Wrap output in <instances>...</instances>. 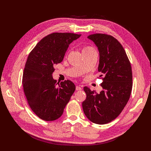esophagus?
I'll use <instances>...</instances> for the list:
<instances>
[{"label":"esophagus","mask_w":151,"mask_h":151,"mask_svg":"<svg viewBox=\"0 0 151 151\" xmlns=\"http://www.w3.org/2000/svg\"><path fill=\"white\" fill-rule=\"evenodd\" d=\"M76 91H80V90H82V88L81 87V86H77L76 87Z\"/></svg>","instance_id":"34e87169"}]
</instances>
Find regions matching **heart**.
Segmentation results:
<instances>
[{"mask_svg": "<svg viewBox=\"0 0 151 151\" xmlns=\"http://www.w3.org/2000/svg\"><path fill=\"white\" fill-rule=\"evenodd\" d=\"M92 51H96L94 47L91 46H86L82 49V54L90 52H92Z\"/></svg>", "mask_w": 151, "mask_h": 151, "instance_id": "b5f03b06", "label": "heart"}]
</instances>
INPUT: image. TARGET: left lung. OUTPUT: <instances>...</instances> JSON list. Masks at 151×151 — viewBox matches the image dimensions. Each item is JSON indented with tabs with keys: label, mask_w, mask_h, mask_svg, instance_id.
<instances>
[{
	"label": "left lung",
	"mask_w": 151,
	"mask_h": 151,
	"mask_svg": "<svg viewBox=\"0 0 151 151\" xmlns=\"http://www.w3.org/2000/svg\"><path fill=\"white\" fill-rule=\"evenodd\" d=\"M99 52L98 70L102 79V90L97 93L84 87L86 100L82 108L93 123L104 124L118 117L127 105L132 88L130 61L123 46L113 36L104 34L89 35Z\"/></svg>",
	"instance_id": "obj_1"
}]
</instances>
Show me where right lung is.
<instances>
[{
  "label": "right lung",
  "mask_w": 151,
  "mask_h": 151,
  "mask_svg": "<svg viewBox=\"0 0 151 151\" xmlns=\"http://www.w3.org/2000/svg\"><path fill=\"white\" fill-rule=\"evenodd\" d=\"M81 34L52 33L43 37L28 55L22 76L25 97L34 114L47 121L62 116L75 91L70 81L57 82L54 66L62 62L69 45Z\"/></svg>",
  "instance_id": "right-lung-1"
}]
</instances>
